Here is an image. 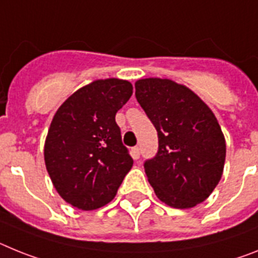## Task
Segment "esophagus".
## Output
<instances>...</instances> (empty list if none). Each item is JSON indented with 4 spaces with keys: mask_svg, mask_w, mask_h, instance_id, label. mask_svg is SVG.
<instances>
[{
    "mask_svg": "<svg viewBox=\"0 0 258 258\" xmlns=\"http://www.w3.org/2000/svg\"><path fill=\"white\" fill-rule=\"evenodd\" d=\"M131 156L134 160H139L140 158V148L139 147H134L131 149Z\"/></svg>",
    "mask_w": 258,
    "mask_h": 258,
    "instance_id": "34e87169",
    "label": "esophagus"
}]
</instances>
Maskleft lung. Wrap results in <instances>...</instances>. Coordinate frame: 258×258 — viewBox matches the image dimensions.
<instances>
[{
	"mask_svg": "<svg viewBox=\"0 0 258 258\" xmlns=\"http://www.w3.org/2000/svg\"><path fill=\"white\" fill-rule=\"evenodd\" d=\"M135 96L158 135V151L144 162L157 197L172 208L196 207L223 172L226 143L217 118L191 89L169 79L135 83Z\"/></svg>",
	"mask_w": 258,
	"mask_h": 258,
	"instance_id": "left-lung-1",
	"label": "left lung"
}]
</instances>
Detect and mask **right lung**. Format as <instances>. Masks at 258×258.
Masks as SVG:
<instances>
[{
    "instance_id": "1",
    "label": "right lung",
    "mask_w": 258,
    "mask_h": 258,
    "mask_svg": "<svg viewBox=\"0 0 258 258\" xmlns=\"http://www.w3.org/2000/svg\"><path fill=\"white\" fill-rule=\"evenodd\" d=\"M132 95L127 80H96L59 106L46 136L44 157L53 185L82 210L115 197L134 160L122 143L115 114Z\"/></svg>"
}]
</instances>
